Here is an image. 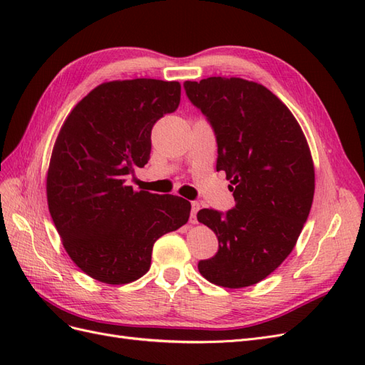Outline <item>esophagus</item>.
I'll return each instance as SVG.
<instances>
[{
  "label": "esophagus",
  "mask_w": 365,
  "mask_h": 365,
  "mask_svg": "<svg viewBox=\"0 0 365 365\" xmlns=\"http://www.w3.org/2000/svg\"><path fill=\"white\" fill-rule=\"evenodd\" d=\"M201 204L197 201L192 202V212H190V224H197V219H196V213L200 212Z\"/></svg>",
  "instance_id": "esophagus-1"
}]
</instances>
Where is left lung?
<instances>
[{
	"instance_id": "obj_1",
	"label": "left lung",
	"mask_w": 365,
	"mask_h": 365,
	"mask_svg": "<svg viewBox=\"0 0 365 365\" xmlns=\"http://www.w3.org/2000/svg\"><path fill=\"white\" fill-rule=\"evenodd\" d=\"M184 88L212 123L216 169L236 201L225 215L197 212L219 240L197 269L222 288H247L277 269L302 233L315 192L311 149L288 106L257 82L217 76Z\"/></svg>"
}]
</instances>
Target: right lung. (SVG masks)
Returning <instances> with one entry per match:
<instances>
[{"mask_svg":"<svg viewBox=\"0 0 365 365\" xmlns=\"http://www.w3.org/2000/svg\"><path fill=\"white\" fill-rule=\"evenodd\" d=\"M180 82L113 81L96 86L65 118L47 172V202L62 245L86 275L135 282L155 240L187 224L190 202L134 190L126 176L150 158L153 125L176 111Z\"/></svg>","mask_w":365,"mask_h":365,"instance_id":"right-lung-1","label":"right lung"}]
</instances>
